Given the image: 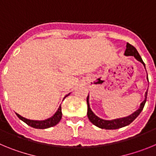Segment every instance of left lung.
I'll return each mask as SVG.
<instances>
[{
    "mask_svg": "<svg viewBox=\"0 0 156 156\" xmlns=\"http://www.w3.org/2000/svg\"><path fill=\"white\" fill-rule=\"evenodd\" d=\"M124 55L126 56H133L135 58L137 59V61L140 62L144 66V63L143 62L142 58L140 56L139 53L137 52V49L133 46V45L129 44V43L126 44V48L125 51ZM145 67V66H144ZM147 95H148V90L145 93V98H144V101H143L140 105V108L134 112L133 114H131L129 116L124 117V118H119V119H112V120H105V119H101L98 116L95 115L92 112L91 108L90 107V104H89V95L87 98V117L89 120L95 125L96 126L101 129H119V128L123 127L127 125L130 124L133 120L139 115V114L141 112V111L144 108V106L145 105L146 100H147Z\"/></svg>",
    "mask_w": 156,
    "mask_h": 156,
    "instance_id": "obj_1",
    "label": "left lung"
}]
</instances>
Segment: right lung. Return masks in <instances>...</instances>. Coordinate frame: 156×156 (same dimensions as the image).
I'll return each instance as SVG.
<instances>
[{
    "label": "right lung",
    "instance_id": "obj_1",
    "mask_svg": "<svg viewBox=\"0 0 156 156\" xmlns=\"http://www.w3.org/2000/svg\"><path fill=\"white\" fill-rule=\"evenodd\" d=\"M67 96L68 95H66V97H67ZM16 115H17V116L19 117V119L23 120L24 122H26L27 125L30 126L31 127L36 128V129H47V128L55 126L56 124L58 123L59 121L61 120L62 116L61 106H59L58 109L57 110V112L55 113V115L51 117V118H49L48 119H45V120H31V119H26V118L21 116V115H19L18 113H16Z\"/></svg>",
    "mask_w": 156,
    "mask_h": 156
}]
</instances>
